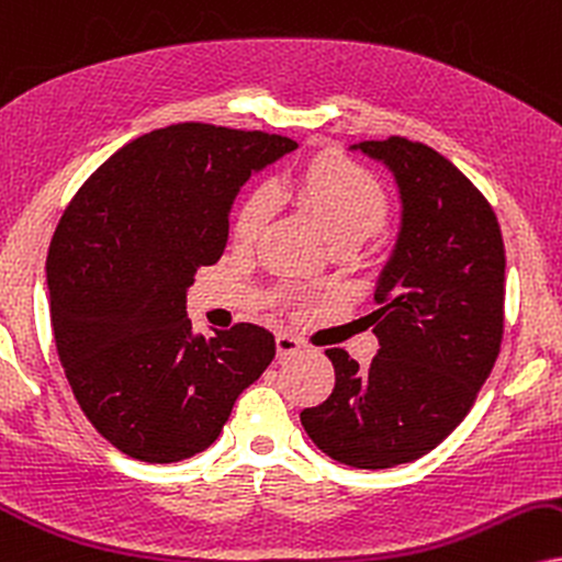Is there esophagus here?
I'll use <instances>...</instances> for the list:
<instances>
[{
	"label": "esophagus",
	"instance_id": "1",
	"mask_svg": "<svg viewBox=\"0 0 562 562\" xmlns=\"http://www.w3.org/2000/svg\"><path fill=\"white\" fill-rule=\"evenodd\" d=\"M300 349H302L300 338H294V336H289V334L276 336V351H279V357H292Z\"/></svg>",
	"mask_w": 562,
	"mask_h": 562
}]
</instances>
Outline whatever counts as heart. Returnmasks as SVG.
I'll return each instance as SVG.
<instances>
[{"label":"heart","instance_id":"1","mask_svg":"<svg viewBox=\"0 0 562 562\" xmlns=\"http://www.w3.org/2000/svg\"><path fill=\"white\" fill-rule=\"evenodd\" d=\"M315 221L334 247H355L385 218V192L370 171L341 156H317L276 187ZM270 205L262 192L249 195L234 218V239L252 245L268 224Z\"/></svg>","mask_w":562,"mask_h":562}]
</instances>
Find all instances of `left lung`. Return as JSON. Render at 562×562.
<instances>
[{"instance_id":"obj_1","label":"left lung","mask_w":562,"mask_h":562,"mask_svg":"<svg viewBox=\"0 0 562 562\" xmlns=\"http://www.w3.org/2000/svg\"><path fill=\"white\" fill-rule=\"evenodd\" d=\"M396 179L401 226L375 283L378 336L367 367L328 349L336 387L300 414L325 456L391 469L438 448L461 425L503 341L505 249L487 200L429 145L406 137L351 145Z\"/></svg>"}]
</instances>
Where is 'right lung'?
<instances>
[{"mask_svg": "<svg viewBox=\"0 0 562 562\" xmlns=\"http://www.w3.org/2000/svg\"><path fill=\"white\" fill-rule=\"evenodd\" d=\"M294 148L258 130L171 124L116 150L61 213L46 258L59 362L90 425L130 459L175 463L213 446L273 362L260 325L195 334L187 289L224 255L239 187Z\"/></svg>", "mask_w": 562, "mask_h": 562, "instance_id": "1", "label": "right lung"}]
</instances>
